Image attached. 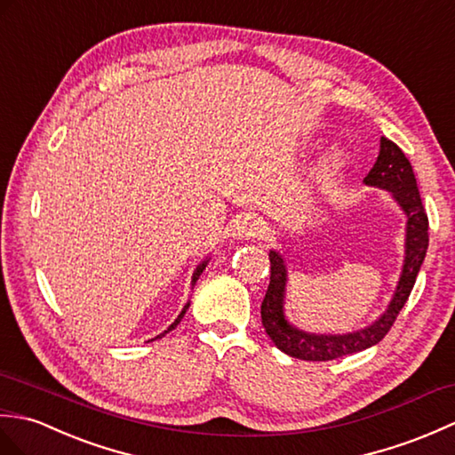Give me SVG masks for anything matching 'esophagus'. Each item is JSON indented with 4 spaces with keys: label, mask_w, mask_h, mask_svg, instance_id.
Returning <instances> with one entry per match:
<instances>
[{
    "label": "esophagus",
    "mask_w": 455,
    "mask_h": 455,
    "mask_svg": "<svg viewBox=\"0 0 455 455\" xmlns=\"http://www.w3.org/2000/svg\"><path fill=\"white\" fill-rule=\"evenodd\" d=\"M265 234V221L257 216L243 214L234 221V237L237 239H251Z\"/></svg>",
    "instance_id": "34e87169"
}]
</instances>
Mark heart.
Returning a JSON list of instances; mask_svg holds the SVG:
<instances>
[{"label": "heart", "mask_w": 455, "mask_h": 455, "mask_svg": "<svg viewBox=\"0 0 455 455\" xmlns=\"http://www.w3.org/2000/svg\"><path fill=\"white\" fill-rule=\"evenodd\" d=\"M329 164H331V165H339V164H340V156H339V154H332V156L329 157Z\"/></svg>", "instance_id": "obj_1"}]
</instances>
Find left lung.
I'll use <instances>...</instances> for the list:
<instances>
[{"instance_id": "obj_1", "label": "left lung", "mask_w": 455, "mask_h": 455, "mask_svg": "<svg viewBox=\"0 0 455 455\" xmlns=\"http://www.w3.org/2000/svg\"><path fill=\"white\" fill-rule=\"evenodd\" d=\"M364 183L389 190L409 218L405 265H403L399 286L395 294H393L387 311L373 325L356 332H348V335H309V332L291 327L284 319L282 299H284L286 267L276 251H270V282L265 299L260 304V319L270 340L282 352H286L288 356L311 362H325L378 345L393 327L399 311L411 296L412 286H415L417 275L428 249V216L425 206H422L411 161L395 142L381 138L379 156L366 175Z\"/></svg>"}]
</instances>
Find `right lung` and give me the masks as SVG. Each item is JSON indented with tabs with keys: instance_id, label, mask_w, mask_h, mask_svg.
Segmentation results:
<instances>
[{
	"instance_id": "add662e5",
	"label": "right lung",
	"mask_w": 455,
	"mask_h": 455,
	"mask_svg": "<svg viewBox=\"0 0 455 455\" xmlns=\"http://www.w3.org/2000/svg\"><path fill=\"white\" fill-rule=\"evenodd\" d=\"M204 267H206V260H204V262H202V265H200V267L196 268V272H195V276H193V282H196V280H198V276L202 275V270H204ZM187 309H188V304H187V306L183 307V311H180V313H179V317L175 319V323H171V327H169V329H167L165 332H169V331H173V329H175V327L179 325V321H180V319H183V315H185V311H187ZM165 332H161V335H157L156 339H161V337H164V335H165ZM156 339H151V340H156Z\"/></svg>"
}]
</instances>
